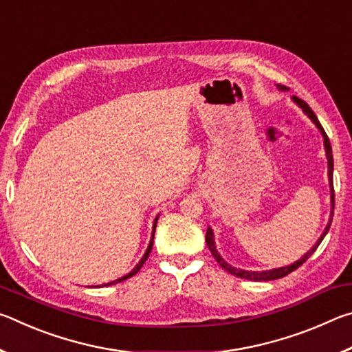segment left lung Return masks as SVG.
<instances>
[{
	"label": "left lung",
	"instance_id": "left-lung-1",
	"mask_svg": "<svg viewBox=\"0 0 352 352\" xmlns=\"http://www.w3.org/2000/svg\"><path fill=\"white\" fill-rule=\"evenodd\" d=\"M279 90H285L284 85H278ZM295 102L298 104V107H301L302 111L306 113V115L312 119V122L317 126V129L321 132V135H323V141H324V148H326V158H327V177H329V188H331V204H332V211H331V217H329V222H327L326 228L323 231V234L320 236V239L317 241V243L309 250V252L302 256L301 259H298L296 262H294V264L290 265H285V267H279V269H273V270H265V272H248V270H242V269H236V267L230 265L228 262H225L222 256L219 254L217 248H216V242H214V233L211 228L206 230V245L208 248H210V252L212 253L214 259H216L219 262V265L222 267L223 270H226L228 273H231V275H234L237 278H243V279H250V281H273V279H278V278H284L287 276L289 273H292L294 270H296L298 267L305 264V262L311 258L312 253L315 252V250L318 248V245L321 243V241L324 239V236L327 234V231H329L331 228V222H332V216H333V205H336V195H333V183H332V172H333V158H332V147H331V142H329V138H327V135L324 132V129L321 127V124L318 121V118L315 116V113L312 111L311 107H309L305 100L298 99V98H294Z\"/></svg>",
	"mask_w": 352,
	"mask_h": 352
}]
</instances>
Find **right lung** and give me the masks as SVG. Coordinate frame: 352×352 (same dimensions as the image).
<instances>
[{
  "mask_svg": "<svg viewBox=\"0 0 352 352\" xmlns=\"http://www.w3.org/2000/svg\"><path fill=\"white\" fill-rule=\"evenodd\" d=\"M157 220H158V216L155 217V222H153V230H152V239H151V242H148V247H147V250H146V253H144V256H142V258H141V261L138 262V264H136V265L133 267V270L130 272V273H127L126 276H122V278L116 279V281H111V283H107V284H102V285H98V287H104V285H111V284H118V283H121V281H126L127 278H132L133 275H136V273H138V272L141 270L142 264H144L146 259L148 258V254H151V252H152V247H153V236H155V228H157Z\"/></svg>",
  "mask_w": 352,
  "mask_h": 352,
  "instance_id": "1",
  "label": "right lung"
}]
</instances>
